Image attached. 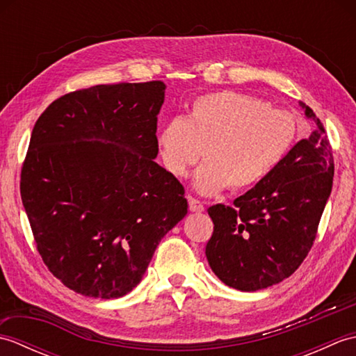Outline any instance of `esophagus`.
Here are the masks:
<instances>
[{
	"mask_svg": "<svg viewBox=\"0 0 356 356\" xmlns=\"http://www.w3.org/2000/svg\"><path fill=\"white\" fill-rule=\"evenodd\" d=\"M188 203H190V211L193 213H203L205 211V205L197 199H194L193 195H188Z\"/></svg>",
	"mask_w": 356,
	"mask_h": 356,
	"instance_id": "obj_1",
	"label": "esophagus"
}]
</instances>
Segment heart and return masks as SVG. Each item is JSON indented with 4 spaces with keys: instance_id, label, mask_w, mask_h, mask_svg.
I'll list each match as a JSON object with an SVG mask.
<instances>
[{
    "instance_id": "1",
    "label": "heart",
    "mask_w": 356,
    "mask_h": 356,
    "mask_svg": "<svg viewBox=\"0 0 356 356\" xmlns=\"http://www.w3.org/2000/svg\"><path fill=\"white\" fill-rule=\"evenodd\" d=\"M298 120L292 113L272 108L260 97L220 92L194 99L188 118L176 116L157 134L165 170L182 179L203 163L194 176L195 190L216 194L238 191L263 182L293 147Z\"/></svg>"
}]
</instances>
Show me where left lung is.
Segmentation results:
<instances>
[{"label": "left lung", "mask_w": 356, "mask_h": 356, "mask_svg": "<svg viewBox=\"0 0 356 356\" xmlns=\"http://www.w3.org/2000/svg\"><path fill=\"white\" fill-rule=\"evenodd\" d=\"M315 131L301 139L269 176L232 207L208 209L214 231L207 259L214 274L245 292L291 277L307 257L332 191L334 156L321 120L301 104Z\"/></svg>", "instance_id": "1"}]
</instances>
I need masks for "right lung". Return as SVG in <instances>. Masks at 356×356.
Listing matches in <instances>:
<instances>
[{
  "mask_svg": "<svg viewBox=\"0 0 356 356\" xmlns=\"http://www.w3.org/2000/svg\"><path fill=\"white\" fill-rule=\"evenodd\" d=\"M163 97L162 81L82 88L33 127L22 205L45 266L86 297L133 291L188 213L184 185L154 162Z\"/></svg>",
  "mask_w": 356,
  "mask_h": 356,
  "instance_id": "add662e5",
  "label": "right lung"
}]
</instances>
